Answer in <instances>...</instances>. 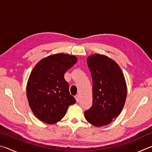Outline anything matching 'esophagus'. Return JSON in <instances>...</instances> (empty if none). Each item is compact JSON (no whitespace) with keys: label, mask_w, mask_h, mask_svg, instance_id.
<instances>
[{"label":"esophagus","mask_w":152,"mask_h":152,"mask_svg":"<svg viewBox=\"0 0 152 152\" xmlns=\"http://www.w3.org/2000/svg\"><path fill=\"white\" fill-rule=\"evenodd\" d=\"M75 99H76V102H78V101H79V95H76Z\"/></svg>","instance_id":"esophagus-1"}]
</instances>
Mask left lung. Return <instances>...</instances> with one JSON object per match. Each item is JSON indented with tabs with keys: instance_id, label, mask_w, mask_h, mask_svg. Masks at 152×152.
Instances as JSON below:
<instances>
[{
	"instance_id": "obj_1",
	"label": "left lung",
	"mask_w": 152,
	"mask_h": 152,
	"mask_svg": "<svg viewBox=\"0 0 152 152\" xmlns=\"http://www.w3.org/2000/svg\"><path fill=\"white\" fill-rule=\"evenodd\" d=\"M92 79V105L84 112L88 121L96 127L108 125L124 107L127 86L118 64L107 56L92 55L87 59Z\"/></svg>"
}]
</instances>
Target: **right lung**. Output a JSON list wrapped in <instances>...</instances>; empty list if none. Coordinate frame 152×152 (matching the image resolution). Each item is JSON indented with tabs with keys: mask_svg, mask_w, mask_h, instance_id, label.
<instances>
[{
	"mask_svg": "<svg viewBox=\"0 0 152 152\" xmlns=\"http://www.w3.org/2000/svg\"><path fill=\"white\" fill-rule=\"evenodd\" d=\"M77 61L74 56L51 55L39 61L28 80L27 96L33 113L42 121L53 124L66 115L76 100L69 91L64 74Z\"/></svg>",
	"mask_w": 152,
	"mask_h": 152,
	"instance_id": "obj_1",
	"label": "right lung"
}]
</instances>
